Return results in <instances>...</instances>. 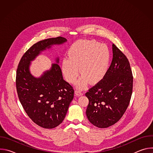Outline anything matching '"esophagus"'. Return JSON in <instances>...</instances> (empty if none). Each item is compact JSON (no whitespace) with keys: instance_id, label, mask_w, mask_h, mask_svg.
<instances>
[{"instance_id":"34e87169","label":"esophagus","mask_w":153,"mask_h":153,"mask_svg":"<svg viewBox=\"0 0 153 153\" xmlns=\"http://www.w3.org/2000/svg\"><path fill=\"white\" fill-rule=\"evenodd\" d=\"M75 94L77 96H82L83 94V92L79 90H76L75 91Z\"/></svg>"}]
</instances>
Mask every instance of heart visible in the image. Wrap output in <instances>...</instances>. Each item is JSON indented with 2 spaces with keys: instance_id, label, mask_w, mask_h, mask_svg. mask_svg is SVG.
Segmentation results:
<instances>
[{
  "instance_id": "obj_1",
  "label": "heart",
  "mask_w": 153,
  "mask_h": 153,
  "mask_svg": "<svg viewBox=\"0 0 153 153\" xmlns=\"http://www.w3.org/2000/svg\"><path fill=\"white\" fill-rule=\"evenodd\" d=\"M62 63L63 74L67 81L74 83L80 73L78 85L83 88L89 82L96 83L106 74L111 62V51L105 43L95 40H80L74 42Z\"/></svg>"
}]
</instances>
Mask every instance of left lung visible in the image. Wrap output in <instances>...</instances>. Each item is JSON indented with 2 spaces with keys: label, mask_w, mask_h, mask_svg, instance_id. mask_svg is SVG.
Returning a JSON list of instances; mask_svg holds the SVG:
<instances>
[{
  "label": "left lung",
  "mask_w": 153,
  "mask_h": 153,
  "mask_svg": "<svg viewBox=\"0 0 153 153\" xmlns=\"http://www.w3.org/2000/svg\"><path fill=\"white\" fill-rule=\"evenodd\" d=\"M113 53L105 76L85 93L89 100L87 118L100 128L110 126L120 119L133 93V77L127 57L114 43Z\"/></svg>",
  "instance_id": "8db88e82"
}]
</instances>
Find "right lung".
<instances>
[{"label": "right lung", "instance_id": "obj_1", "mask_svg": "<svg viewBox=\"0 0 153 153\" xmlns=\"http://www.w3.org/2000/svg\"><path fill=\"white\" fill-rule=\"evenodd\" d=\"M67 40L62 37L50 38L37 42L21 58L16 73V85L19 100L29 117L37 125L52 129L64 120L74 97L71 85L63 79L59 63H53L50 70L40 77L30 73L31 62L52 45H60Z\"/></svg>", "mask_w": 153, "mask_h": 153}]
</instances>
